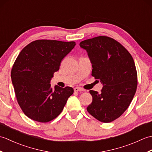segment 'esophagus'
<instances>
[{"mask_svg": "<svg viewBox=\"0 0 152 152\" xmlns=\"http://www.w3.org/2000/svg\"><path fill=\"white\" fill-rule=\"evenodd\" d=\"M74 91L75 92H79V91H84V90H83L82 88H78V87H76V88H75L74 89Z\"/></svg>", "mask_w": 152, "mask_h": 152, "instance_id": "1", "label": "esophagus"}]
</instances>
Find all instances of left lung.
<instances>
[{"label": "left lung", "mask_w": 152, "mask_h": 152, "mask_svg": "<svg viewBox=\"0 0 152 152\" xmlns=\"http://www.w3.org/2000/svg\"><path fill=\"white\" fill-rule=\"evenodd\" d=\"M80 46L86 50L91 61V75L103 84L101 93L89 91L93 101L87 110L100 121L112 122L124 114L136 93L137 72L133 58L124 46L108 37L85 40Z\"/></svg>", "instance_id": "left-lung-1"}]
</instances>
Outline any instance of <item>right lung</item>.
<instances>
[{
  "mask_svg": "<svg viewBox=\"0 0 152 152\" xmlns=\"http://www.w3.org/2000/svg\"><path fill=\"white\" fill-rule=\"evenodd\" d=\"M75 42L37 40L25 46L15 59L11 70L17 101L28 118L49 122L63 111L74 89L50 83L61 61L75 46Z\"/></svg>",
  "mask_w": 152,
  "mask_h": 152,
  "instance_id": "add662e5",
  "label": "right lung"
}]
</instances>
